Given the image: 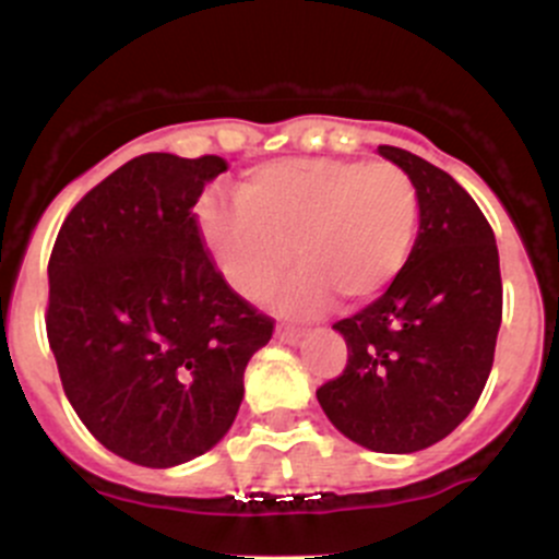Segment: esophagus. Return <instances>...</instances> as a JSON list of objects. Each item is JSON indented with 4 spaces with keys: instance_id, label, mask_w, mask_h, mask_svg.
<instances>
[{
    "instance_id": "esophagus-1",
    "label": "esophagus",
    "mask_w": 559,
    "mask_h": 559,
    "mask_svg": "<svg viewBox=\"0 0 559 559\" xmlns=\"http://www.w3.org/2000/svg\"><path fill=\"white\" fill-rule=\"evenodd\" d=\"M275 337H278L281 343H297L302 337V330L292 324H278L275 326Z\"/></svg>"
}]
</instances>
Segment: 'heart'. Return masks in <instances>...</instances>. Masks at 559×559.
<instances>
[{
    "label": "heart",
    "instance_id": "obj_1",
    "mask_svg": "<svg viewBox=\"0 0 559 559\" xmlns=\"http://www.w3.org/2000/svg\"><path fill=\"white\" fill-rule=\"evenodd\" d=\"M421 224L416 180L392 162L281 159L246 175L238 200L211 202L202 233L229 284L259 300L295 262L281 311L311 313L330 295L365 306L397 284Z\"/></svg>",
    "mask_w": 559,
    "mask_h": 559
}]
</instances>
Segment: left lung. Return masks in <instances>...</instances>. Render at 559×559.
<instances>
[{"instance_id":"8db88e82","label":"left lung","mask_w":559,"mask_h":559,"mask_svg":"<svg viewBox=\"0 0 559 559\" xmlns=\"http://www.w3.org/2000/svg\"><path fill=\"white\" fill-rule=\"evenodd\" d=\"M379 154L419 186V238L392 289L332 324L348 359L316 397L359 447L411 454L447 438L481 397L503 281L492 227L452 175L394 145Z\"/></svg>"}]
</instances>
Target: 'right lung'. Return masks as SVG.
<instances>
[{"label": "right lung", "instance_id": "obj_1", "mask_svg": "<svg viewBox=\"0 0 559 559\" xmlns=\"http://www.w3.org/2000/svg\"><path fill=\"white\" fill-rule=\"evenodd\" d=\"M222 156L143 154L70 211L48 262L45 330L75 414L112 454L173 467L238 416L275 321L224 281L194 205Z\"/></svg>", "mask_w": 559, "mask_h": 559}]
</instances>
